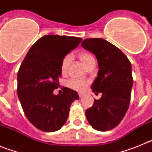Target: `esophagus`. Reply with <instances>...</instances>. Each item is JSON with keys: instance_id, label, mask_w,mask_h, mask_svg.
Wrapping results in <instances>:
<instances>
[{"instance_id": "esophagus-1", "label": "esophagus", "mask_w": 152, "mask_h": 152, "mask_svg": "<svg viewBox=\"0 0 152 152\" xmlns=\"http://www.w3.org/2000/svg\"><path fill=\"white\" fill-rule=\"evenodd\" d=\"M78 95H79V97H82L84 96V94L83 93H78Z\"/></svg>"}]
</instances>
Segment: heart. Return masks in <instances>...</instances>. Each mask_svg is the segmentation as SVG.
Segmentation results:
<instances>
[{
  "label": "heart",
  "instance_id": "b5f03b06",
  "mask_svg": "<svg viewBox=\"0 0 152 152\" xmlns=\"http://www.w3.org/2000/svg\"><path fill=\"white\" fill-rule=\"evenodd\" d=\"M78 57L86 66L88 67L92 62L95 61L94 58L91 53L88 52H81L78 54ZM72 60V56L70 54L66 55L63 58L62 61L61 63V71L62 74H65L68 72L71 61ZM88 84V81L82 79L72 78L68 80V86L70 88L75 90L77 91H82L87 88Z\"/></svg>",
  "mask_w": 152,
  "mask_h": 152
}]
</instances>
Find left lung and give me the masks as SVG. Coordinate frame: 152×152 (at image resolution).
Returning a JSON list of instances; mask_svg holds the SVG:
<instances>
[{"mask_svg": "<svg viewBox=\"0 0 152 152\" xmlns=\"http://www.w3.org/2000/svg\"><path fill=\"white\" fill-rule=\"evenodd\" d=\"M81 46L97 59L99 71L91 89L102 93L101 98L86 110V117L94 129L109 131L119 124L128 110L133 84L131 63L120 49L103 39H86Z\"/></svg>", "mask_w": 152, "mask_h": 152, "instance_id": "8db88e82", "label": "left lung"}]
</instances>
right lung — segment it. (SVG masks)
Here are the masks:
<instances>
[{
	"label": "right lung",
	"instance_id": "obj_1",
	"mask_svg": "<svg viewBox=\"0 0 152 152\" xmlns=\"http://www.w3.org/2000/svg\"><path fill=\"white\" fill-rule=\"evenodd\" d=\"M82 39L45 35L33 44L17 73V95L23 112L33 126L46 132L57 131L66 123L70 106L79 96L64 88L55 95L61 77L63 58L77 48Z\"/></svg>",
	"mask_w": 152,
	"mask_h": 152
}]
</instances>
